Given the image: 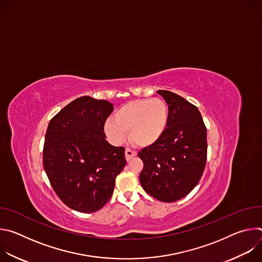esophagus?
Listing matches in <instances>:
<instances>
[{
    "instance_id": "34e87169",
    "label": "esophagus",
    "mask_w": 262,
    "mask_h": 262,
    "mask_svg": "<svg viewBox=\"0 0 262 262\" xmlns=\"http://www.w3.org/2000/svg\"><path fill=\"white\" fill-rule=\"evenodd\" d=\"M136 156H137V152H136V151L132 150V149H129V148H126V149H125V159H126L127 161L132 160V159L135 158Z\"/></svg>"
}]
</instances>
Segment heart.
<instances>
[{"label":"heart","mask_w":262,"mask_h":262,"mask_svg":"<svg viewBox=\"0 0 262 262\" xmlns=\"http://www.w3.org/2000/svg\"><path fill=\"white\" fill-rule=\"evenodd\" d=\"M168 119V105L163 99H138L116 111L114 120L105 121L104 133L111 141L120 143L129 132V140L134 144L149 147L162 138Z\"/></svg>","instance_id":"1"}]
</instances>
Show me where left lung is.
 Masks as SVG:
<instances>
[{
    "instance_id": "left-lung-1",
    "label": "left lung",
    "mask_w": 262,
    "mask_h": 262,
    "mask_svg": "<svg viewBox=\"0 0 262 262\" xmlns=\"http://www.w3.org/2000/svg\"><path fill=\"white\" fill-rule=\"evenodd\" d=\"M158 93L168 104V125L157 143L138 154L144 163L140 182L156 199L174 202L188 195L203 174L206 127L197 106L173 92Z\"/></svg>"
}]
</instances>
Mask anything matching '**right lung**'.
Here are the masks:
<instances>
[{
	"instance_id": "obj_1",
	"label": "right lung",
	"mask_w": 262,
	"mask_h": 262,
	"mask_svg": "<svg viewBox=\"0 0 262 262\" xmlns=\"http://www.w3.org/2000/svg\"><path fill=\"white\" fill-rule=\"evenodd\" d=\"M113 104L82 96L54 116L43 146V168L52 188L69 208L99 210L112 197L126 165L124 147L112 146L103 132Z\"/></svg>"
}]
</instances>
